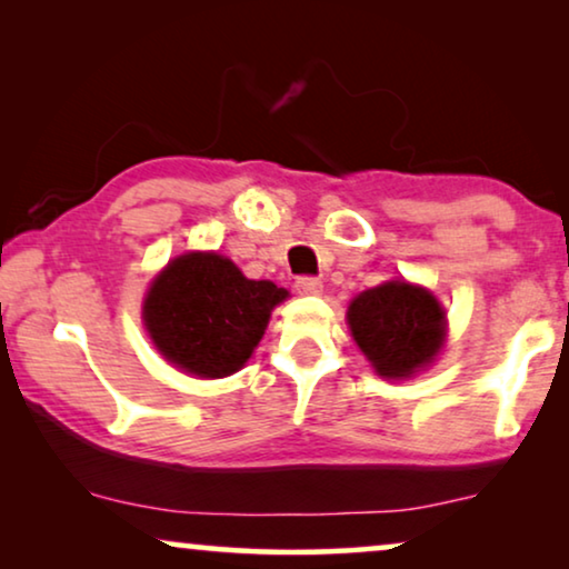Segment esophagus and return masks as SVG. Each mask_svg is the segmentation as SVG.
<instances>
[{"mask_svg": "<svg viewBox=\"0 0 569 569\" xmlns=\"http://www.w3.org/2000/svg\"><path fill=\"white\" fill-rule=\"evenodd\" d=\"M295 290L300 295H321L323 284L318 277H298V282H295Z\"/></svg>", "mask_w": 569, "mask_h": 569, "instance_id": "obj_1", "label": "esophagus"}]
</instances>
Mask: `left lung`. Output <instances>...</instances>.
Returning a JSON list of instances; mask_svg holds the SVG:
<instances>
[{
	"label": "left lung",
	"instance_id": "8db88e82",
	"mask_svg": "<svg viewBox=\"0 0 569 569\" xmlns=\"http://www.w3.org/2000/svg\"><path fill=\"white\" fill-rule=\"evenodd\" d=\"M357 347L380 376L409 378L446 341V313L422 287L386 282L357 295L347 313Z\"/></svg>",
	"mask_w": 569,
	"mask_h": 569
}]
</instances>
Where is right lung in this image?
Returning a JSON list of instances; mask_svg holds the SVG:
<instances>
[{"label":"right lung","instance_id":"1","mask_svg":"<svg viewBox=\"0 0 569 569\" xmlns=\"http://www.w3.org/2000/svg\"><path fill=\"white\" fill-rule=\"evenodd\" d=\"M284 298L282 287L246 279L224 256L186 253L150 287L144 326L166 360L191 376L224 378L243 368Z\"/></svg>","mask_w":569,"mask_h":569}]
</instances>
